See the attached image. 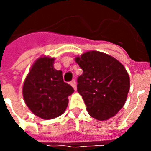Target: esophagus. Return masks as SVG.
I'll list each match as a JSON object with an SVG mask.
<instances>
[{
    "mask_svg": "<svg viewBox=\"0 0 151 151\" xmlns=\"http://www.w3.org/2000/svg\"><path fill=\"white\" fill-rule=\"evenodd\" d=\"M70 85L72 86L74 90H76V89H77V83H76L75 80H72V81L70 82Z\"/></svg>",
    "mask_w": 151,
    "mask_h": 151,
    "instance_id": "34e87169",
    "label": "esophagus"
}]
</instances>
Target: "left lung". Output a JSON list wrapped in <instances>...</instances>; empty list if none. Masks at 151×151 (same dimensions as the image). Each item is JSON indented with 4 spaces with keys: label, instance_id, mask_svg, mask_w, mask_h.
Segmentation results:
<instances>
[{
    "label": "left lung",
    "instance_id": "1",
    "mask_svg": "<svg viewBox=\"0 0 151 151\" xmlns=\"http://www.w3.org/2000/svg\"><path fill=\"white\" fill-rule=\"evenodd\" d=\"M75 61L83 71L77 87L88 113L99 120L114 116L125 104L129 91L125 68L114 57L97 51L83 53Z\"/></svg>",
    "mask_w": 151,
    "mask_h": 151
}]
</instances>
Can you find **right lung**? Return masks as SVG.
Segmentation results:
<instances>
[{
	"mask_svg": "<svg viewBox=\"0 0 151 151\" xmlns=\"http://www.w3.org/2000/svg\"><path fill=\"white\" fill-rule=\"evenodd\" d=\"M54 60L48 56L36 60L22 87L26 104L35 116L44 120L64 113L69 103L68 97L74 91L64 82L62 71L55 69Z\"/></svg>",
	"mask_w": 151,
	"mask_h": 151,
	"instance_id": "add662e5",
	"label": "right lung"
}]
</instances>
